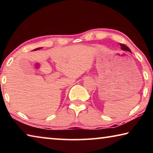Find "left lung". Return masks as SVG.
Segmentation results:
<instances>
[{
  "mask_svg": "<svg viewBox=\"0 0 153 153\" xmlns=\"http://www.w3.org/2000/svg\"><path fill=\"white\" fill-rule=\"evenodd\" d=\"M120 46H121V48L122 49V50L126 51H128V52H129V53H131L130 49H129L126 45H123V44H121L120 43Z\"/></svg>",
  "mask_w": 153,
  "mask_h": 153,
  "instance_id": "8db88e82",
  "label": "left lung"
}]
</instances>
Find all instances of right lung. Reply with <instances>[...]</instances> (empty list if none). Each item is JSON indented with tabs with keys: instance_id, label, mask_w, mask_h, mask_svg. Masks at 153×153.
Segmentation results:
<instances>
[{
	"instance_id": "right-lung-1",
	"label": "right lung",
	"mask_w": 153,
	"mask_h": 153,
	"mask_svg": "<svg viewBox=\"0 0 153 153\" xmlns=\"http://www.w3.org/2000/svg\"><path fill=\"white\" fill-rule=\"evenodd\" d=\"M40 48H36V49H34V50H33V51H36V50H39V49H40Z\"/></svg>"
}]
</instances>
